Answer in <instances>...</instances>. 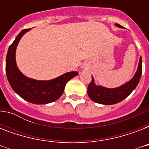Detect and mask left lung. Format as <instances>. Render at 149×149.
I'll return each mask as SVG.
<instances>
[{
  "mask_svg": "<svg viewBox=\"0 0 149 149\" xmlns=\"http://www.w3.org/2000/svg\"><path fill=\"white\" fill-rule=\"evenodd\" d=\"M116 25L119 28H122V26L120 24H116ZM141 73H142V59L141 57H140L138 70L134 74V77L129 82H127V84H124L120 87L109 89L103 86H96L93 81V78L92 77V80L87 88L89 97L96 103L105 104V105H111L122 101L123 100L128 97L132 91L135 89L139 83Z\"/></svg>",
  "mask_w": 149,
  "mask_h": 149,
  "instance_id": "obj_1",
  "label": "left lung"
}]
</instances>
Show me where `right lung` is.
<instances>
[{"label":"right lung","instance_id":"1","mask_svg":"<svg viewBox=\"0 0 149 149\" xmlns=\"http://www.w3.org/2000/svg\"><path fill=\"white\" fill-rule=\"evenodd\" d=\"M30 29H23L9 46L6 57V74L11 88L27 101L35 104H45L53 102L63 93L65 84L78 75L77 71L66 72L51 80H36L21 72L15 61V51L20 39Z\"/></svg>","mask_w":149,"mask_h":149}]
</instances>
